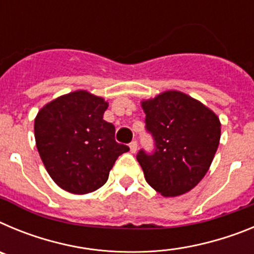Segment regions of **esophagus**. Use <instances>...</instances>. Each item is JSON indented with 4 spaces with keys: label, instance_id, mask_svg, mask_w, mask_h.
<instances>
[{
    "label": "esophagus",
    "instance_id": "esophagus-1",
    "mask_svg": "<svg viewBox=\"0 0 254 254\" xmlns=\"http://www.w3.org/2000/svg\"><path fill=\"white\" fill-rule=\"evenodd\" d=\"M129 150H131L132 154H134V152L137 151V142H136V141H132V142L129 143Z\"/></svg>",
    "mask_w": 254,
    "mask_h": 254
}]
</instances>
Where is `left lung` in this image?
<instances>
[{
    "label": "left lung",
    "mask_w": 254,
    "mask_h": 254,
    "mask_svg": "<svg viewBox=\"0 0 254 254\" xmlns=\"http://www.w3.org/2000/svg\"><path fill=\"white\" fill-rule=\"evenodd\" d=\"M155 152L137 161L146 182L164 197L187 193L202 181L219 147L221 123L208 107L187 94L167 90L141 102Z\"/></svg>",
    "instance_id": "8db88e82"
}]
</instances>
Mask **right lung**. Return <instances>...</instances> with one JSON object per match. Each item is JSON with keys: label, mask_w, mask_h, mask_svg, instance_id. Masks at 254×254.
Returning a JSON list of instances; mask_svg holds the SVG:
<instances>
[{"label": "right lung", "mask_w": 254, "mask_h": 254, "mask_svg": "<svg viewBox=\"0 0 254 254\" xmlns=\"http://www.w3.org/2000/svg\"><path fill=\"white\" fill-rule=\"evenodd\" d=\"M108 102L86 90L61 95L40 108L34 121L38 152L56 185L86 194L105 185L117 158L128 146L114 140L103 120Z\"/></svg>", "instance_id": "1"}]
</instances>
